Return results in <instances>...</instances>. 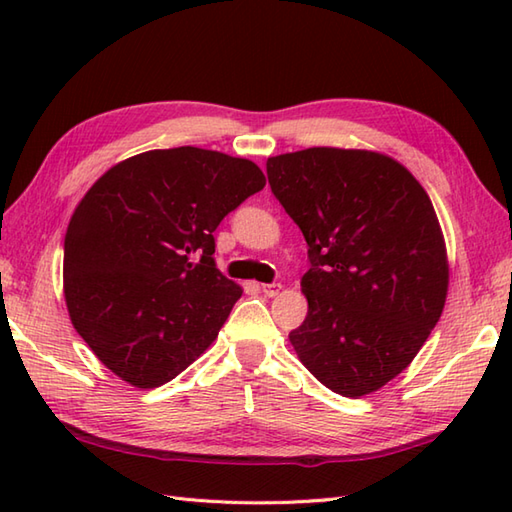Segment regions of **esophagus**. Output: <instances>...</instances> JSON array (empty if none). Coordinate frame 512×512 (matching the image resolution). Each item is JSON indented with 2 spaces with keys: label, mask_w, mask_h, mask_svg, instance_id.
<instances>
[{
  "label": "esophagus",
  "mask_w": 512,
  "mask_h": 512,
  "mask_svg": "<svg viewBox=\"0 0 512 512\" xmlns=\"http://www.w3.org/2000/svg\"><path fill=\"white\" fill-rule=\"evenodd\" d=\"M279 290H281V284H262V292L266 297H275Z\"/></svg>",
  "instance_id": "obj_1"
}]
</instances>
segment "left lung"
Listing matches in <instances>:
<instances>
[{
    "label": "left lung",
    "mask_w": 512,
    "mask_h": 512,
    "mask_svg": "<svg viewBox=\"0 0 512 512\" xmlns=\"http://www.w3.org/2000/svg\"><path fill=\"white\" fill-rule=\"evenodd\" d=\"M266 173L308 242V317L290 343L334 394H372L413 361L447 299V248L429 195L400 162L365 149L281 154Z\"/></svg>",
    "instance_id": "8db88e82"
}]
</instances>
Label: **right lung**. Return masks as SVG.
Listing matches in <instances>:
<instances>
[{
  "label": "right lung",
  "mask_w": 512,
  "mask_h": 512,
  "mask_svg": "<svg viewBox=\"0 0 512 512\" xmlns=\"http://www.w3.org/2000/svg\"><path fill=\"white\" fill-rule=\"evenodd\" d=\"M266 178L198 147L118 162L76 206L63 242L74 330L125 383L154 389L209 347L242 288L215 266V228Z\"/></svg>",
  "instance_id": "right-lung-1"
}]
</instances>
